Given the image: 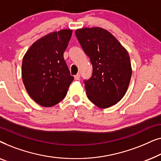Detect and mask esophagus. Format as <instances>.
<instances>
[{
	"label": "esophagus",
	"mask_w": 161,
	"mask_h": 161,
	"mask_svg": "<svg viewBox=\"0 0 161 161\" xmlns=\"http://www.w3.org/2000/svg\"><path fill=\"white\" fill-rule=\"evenodd\" d=\"M74 78H75V80H80V74H77V75H75L74 76Z\"/></svg>",
	"instance_id": "34e87169"
}]
</instances>
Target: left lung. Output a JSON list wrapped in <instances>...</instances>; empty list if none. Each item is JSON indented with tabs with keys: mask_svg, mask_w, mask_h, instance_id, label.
Segmentation results:
<instances>
[{
	"mask_svg": "<svg viewBox=\"0 0 161 161\" xmlns=\"http://www.w3.org/2000/svg\"><path fill=\"white\" fill-rule=\"evenodd\" d=\"M75 35L93 68L92 76L84 81L88 98L100 108L116 104L126 93L132 75L127 50L104 28H80Z\"/></svg>",
	"mask_w": 161,
	"mask_h": 161,
	"instance_id": "8db88e82",
	"label": "left lung"
}]
</instances>
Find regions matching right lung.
Wrapping results in <instances>:
<instances>
[{
    "mask_svg": "<svg viewBox=\"0 0 161 161\" xmlns=\"http://www.w3.org/2000/svg\"><path fill=\"white\" fill-rule=\"evenodd\" d=\"M72 30L53 32L29 47L22 63V78L29 96L44 107H51L67 95L74 77L64 58Z\"/></svg>",
    "mask_w": 161,
    "mask_h": 161,
    "instance_id": "right-lung-1",
    "label": "right lung"
}]
</instances>
